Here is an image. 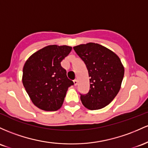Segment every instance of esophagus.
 I'll return each mask as SVG.
<instances>
[{
  "instance_id": "obj_1",
  "label": "esophagus",
  "mask_w": 148,
  "mask_h": 148,
  "mask_svg": "<svg viewBox=\"0 0 148 148\" xmlns=\"http://www.w3.org/2000/svg\"><path fill=\"white\" fill-rule=\"evenodd\" d=\"M73 83H74V85L75 86L77 85V79H74Z\"/></svg>"
}]
</instances>
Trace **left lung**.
Instances as JSON below:
<instances>
[{
  "mask_svg": "<svg viewBox=\"0 0 148 148\" xmlns=\"http://www.w3.org/2000/svg\"><path fill=\"white\" fill-rule=\"evenodd\" d=\"M85 64L89 73L90 88L80 94L83 106L91 110L106 107L114 99L121 88L124 68L115 53L94 42L73 47Z\"/></svg>",
  "mask_w": 148,
  "mask_h": 148,
  "instance_id": "1",
  "label": "left lung"
}]
</instances>
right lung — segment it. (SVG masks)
<instances>
[{"mask_svg": "<svg viewBox=\"0 0 148 148\" xmlns=\"http://www.w3.org/2000/svg\"><path fill=\"white\" fill-rule=\"evenodd\" d=\"M72 47L48 45L34 53L23 68V85L33 103L45 111H56L62 106L69 87L73 85L61 62Z\"/></svg>", "mask_w": 148, "mask_h": 148, "instance_id": "add662e5", "label": "right lung"}]
</instances>
